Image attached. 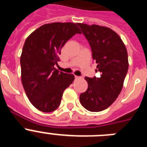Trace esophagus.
Returning <instances> with one entry per match:
<instances>
[{
  "mask_svg": "<svg viewBox=\"0 0 147 147\" xmlns=\"http://www.w3.org/2000/svg\"><path fill=\"white\" fill-rule=\"evenodd\" d=\"M80 76H75V80H80Z\"/></svg>",
  "mask_w": 147,
  "mask_h": 147,
  "instance_id": "1",
  "label": "esophagus"
}]
</instances>
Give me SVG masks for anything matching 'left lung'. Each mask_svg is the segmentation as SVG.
<instances>
[{
  "label": "left lung",
  "instance_id": "8db88e82",
  "mask_svg": "<svg viewBox=\"0 0 147 147\" xmlns=\"http://www.w3.org/2000/svg\"><path fill=\"white\" fill-rule=\"evenodd\" d=\"M89 42L99 77H85L88 88L80 94L83 107L91 112L107 109L121 91L129 62L126 46L119 35L108 27L77 23Z\"/></svg>",
  "mask_w": 147,
  "mask_h": 147
}]
</instances>
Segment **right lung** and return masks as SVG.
Masks as SVG:
<instances>
[{
    "instance_id": "1",
    "label": "right lung",
    "mask_w": 147,
    "mask_h": 147,
    "mask_svg": "<svg viewBox=\"0 0 147 147\" xmlns=\"http://www.w3.org/2000/svg\"><path fill=\"white\" fill-rule=\"evenodd\" d=\"M81 33L76 23L58 22L41 26L26 40L20 56L21 81L37 110L50 113L57 109L63 92L74 80V75L59 72L54 65L67 40Z\"/></svg>"
}]
</instances>
